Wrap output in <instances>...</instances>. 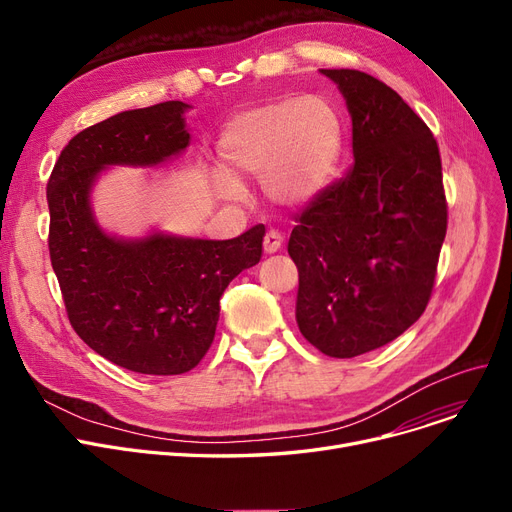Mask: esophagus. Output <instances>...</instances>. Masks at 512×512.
Masks as SVG:
<instances>
[{
  "mask_svg": "<svg viewBox=\"0 0 512 512\" xmlns=\"http://www.w3.org/2000/svg\"><path fill=\"white\" fill-rule=\"evenodd\" d=\"M282 234L278 232V230H267V234H265V238H263V251L265 253H276V251H280V247H282Z\"/></svg>",
  "mask_w": 512,
  "mask_h": 512,
  "instance_id": "1",
  "label": "esophagus"
}]
</instances>
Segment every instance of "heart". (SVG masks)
<instances>
[{
	"instance_id": "b5f03b06",
	"label": "heart",
	"mask_w": 512,
	"mask_h": 512,
	"mask_svg": "<svg viewBox=\"0 0 512 512\" xmlns=\"http://www.w3.org/2000/svg\"><path fill=\"white\" fill-rule=\"evenodd\" d=\"M342 151V116L324 95L309 93L249 107L236 114L218 141L215 178L224 199L245 197L236 178H261L265 195L282 205H301L324 191Z\"/></svg>"
}]
</instances>
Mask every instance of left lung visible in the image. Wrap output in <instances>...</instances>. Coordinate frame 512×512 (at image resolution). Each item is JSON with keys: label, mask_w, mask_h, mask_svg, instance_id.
Here are the masks:
<instances>
[{"label": "left lung", "mask_w": 512, "mask_h": 512, "mask_svg": "<svg viewBox=\"0 0 512 512\" xmlns=\"http://www.w3.org/2000/svg\"><path fill=\"white\" fill-rule=\"evenodd\" d=\"M353 120V166L297 213V324L321 353L351 359L398 338L425 311L448 205L432 130L382 80L321 70Z\"/></svg>", "instance_id": "obj_1"}]
</instances>
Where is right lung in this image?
Listing matches in <instances>:
<instances>
[{"instance_id": "obj_1", "label": "right lung", "mask_w": 512, "mask_h": 512, "mask_svg": "<svg viewBox=\"0 0 512 512\" xmlns=\"http://www.w3.org/2000/svg\"><path fill=\"white\" fill-rule=\"evenodd\" d=\"M182 101L130 110L78 132L47 182L49 257L74 332L134 373L178 375L209 351L226 286L261 259L265 226L230 240H120L91 211L105 166H157L186 149Z\"/></svg>"}]
</instances>
